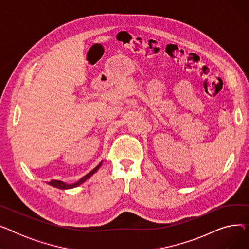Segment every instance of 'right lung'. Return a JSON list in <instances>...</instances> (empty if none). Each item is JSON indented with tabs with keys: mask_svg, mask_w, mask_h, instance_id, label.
I'll list each match as a JSON object with an SVG mask.
<instances>
[{
	"mask_svg": "<svg viewBox=\"0 0 249 249\" xmlns=\"http://www.w3.org/2000/svg\"><path fill=\"white\" fill-rule=\"evenodd\" d=\"M101 164H102V162L101 163H99L93 171L91 172H89L88 175H86L84 178H82L80 180H77L76 182H74V184H71V185H70V184H65V182H63V181H61V180H56V179H52V180H50V181H48L47 184L48 185H50V186H52V187H54V188H57V189H61V190H67V189H72V188H75V187H77V186H80V185H82L84 181H86L88 178H89L91 176H93L98 169L100 168V166H101Z\"/></svg>",
	"mask_w": 249,
	"mask_h": 249,
	"instance_id": "obj_1",
	"label": "right lung"
}]
</instances>
